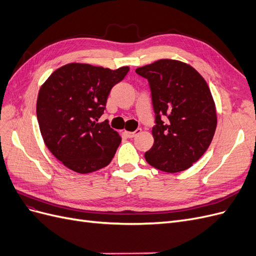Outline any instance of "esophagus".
I'll return each mask as SVG.
<instances>
[{"mask_svg": "<svg viewBox=\"0 0 256 256\" xmlns=\"http://www.w3.org/2000/svg\"><path fill=\"white\" fill-rule=\"evenodd\" d=\"M142 131L141 128H138L136 129L134 131H125V134L128 136V138H134L136 134H138Z\"/></svg>", "mask_w": 256, "mask_h": 256, "instance_id": "obj_1", "label": "esophagus"}]
</instances>
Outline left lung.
<instances>
[{
  "instance_id": "left-lung-1",
  "label": "left lung",
  "mask_w": 256,
  "mask_h": 256,
  "mask_svg": "<svg viewBox=\"0 0 256 256\" xmlns=\"http://www.w3.org/2000/svg\"><path fill=\"white\" fill-rule=\"evenodd\" d=\"M147 79L154 112V145L147 164L168 173L189 168L210 145L216 127L214 99L194 68L174 60H159L138 67Z\"/></svg>"
}]
</instances>
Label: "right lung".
Returning a JSON list of instances; mask_svg holds the SVG:
<instances>
[{
  "label": "right lung",
  "mask_w": 256,
  "mask_h": 256,
  "mask_svg": "<svg viewBox=\"0 0 256 256\" xmlns=\"http://www.w3.org/2000/svg\"><path fill=\"white\" fill-rule=\"evenodd\" d=\"M129 67L115 70L72 63L56 69L38 92L36 113L44 144L62 164L81 174L110 164L122 142L109 122H98L112 88Z\"/></svg>",
  "instance_id": "right-lung-1"
}]
</instances>
